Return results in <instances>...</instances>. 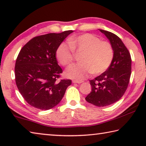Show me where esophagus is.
I'll return each instance as SVG.
<instances>
[{
  "label": "esophagus",
  "instance_id": "esophagus-1",
  "mask_svg": "<svg viewBox=\"0 0 146 146\" xmlns=\"http://www.w3.org/2000/svg\"><path fill=\"white\" fill-rule=\"evenodd\" d=\"M73 83H76V84H80V83H82L83 82H82V81H80V80H73Z\"/></svg>",
  "mask_w": 146,
  "mask_h": 146
}]
</instances>
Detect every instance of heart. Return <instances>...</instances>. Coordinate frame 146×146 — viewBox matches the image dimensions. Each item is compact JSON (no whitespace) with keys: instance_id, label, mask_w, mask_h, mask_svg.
<instances>
[{"instance_id":"obj_1","label":"heart","mask_w":146,"mask_h":146,"mask_svg":"<svg viewBox=\"0 0 146 146\" xmlns=\"http://www.w3.org/2000/svg\"><path fill=\"white\" fill-rule=\"evenodd\" d=\"M75 51L83 53L80 58L81 63L68 68L65 75L76 80H83L90 73L97 75L104 73L114 57L111 44L90 33L71 38L69 44L60 43L56 49V57L62 65L69 66L74 60Z\"/></svg>"}]
</instances>
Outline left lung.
<instances>
[{"instance_id":"obj_1","label":"left lung","mask_w":146,"mask_h":146,"mask_svg":"<svg viewBox=\"0 0 146 146\" xmlns=\"http://www.w3.org/2000/svg\"><path fill=\"white\" fill-rule=\"evenodd\" d=\"M99 30L110 40L114 57L105 72L90 80L92 90L86 100L98 107H104L119 100L126 91L131 73V58L129 51L117 35Z\"/></svg>"}]
</instances>
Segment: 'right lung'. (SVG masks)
Masks as SVG:
<instances>
[{"mask_svg": "<svg viewBox=\"0 0 146 146\" xmlns=\"http://www.w3.org/2000/svg\"><path fill=\"white\" fill-rule=\"evenodd\" d=\"M72 30L48 33L31 38L17 56L15 75L19 92L27 102L48 110L60 102L71 84L70 79L59 80L62 70L56 58V49Z\"/></svg>", "mask_w": 146, "mask_h": 146, "instance_id": "right-lung-1", "label": "right lung"}]
</instances>
